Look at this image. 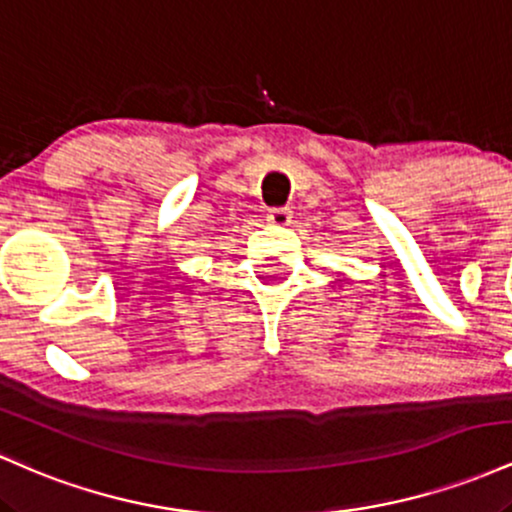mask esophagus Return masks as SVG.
<instances>
[{"instance_id":"esophagus-1","label":"esophagus","mask_w":512,"mask_h":512,"mask_svg":"<svg viewBox=\"0 0 512 512\" xmlns=\"http://www.w3.org/2000/svg\"><path fill=\"white\" fill-rule=\"evenodd\" d=\"M291 219H293L291 209H286V207L269 209V214H267V221L272 223V226H289Z\"/></svg>"}]
</instances>
